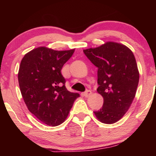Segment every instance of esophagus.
Here are the masks:
<instances>
[{
  "mask_svg": "<svg viewBox=\"0 0 156 156\" xmlns=\"http://www.w3.org/2000/svg\"><path fill=\"white\" fill-rule=\"evenodd\" d=\"M91 94H92V92L90 90H87L86 91H84V96L85 97H90V96L91 95Z\"/></svg>",
  "mask_w": 156,
  "mask_h": 156,
  "instance_id": "esophagus-1",
  "label": "esophagus"
}]
</instances>
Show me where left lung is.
Returning a JSON list of instances; mask_svg holds the SVG:
<instances>
[{"mask_svg":"<svg viewBox=\"0 0 156 156\" xmlns=\"http://www.w3.org/2000/svg\"><path fill=\"white\" fill-rule=\"evenodd\" d=\"M83 52L98 68L97 90L104 98L103 106L94 114L102 123H116L135 97L139 81L135 57L126 46L112 42Z\"/></svg>","mask_w":156,"mask_h":156,"instance_id":"obj_1","label":"left lung"}]
</instances>
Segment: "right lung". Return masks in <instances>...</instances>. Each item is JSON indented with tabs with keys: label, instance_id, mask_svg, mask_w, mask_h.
<instances>
[{
	"label": "right lung",
	"instance_id": "obj_1",
	"mask_svg": "<svg viewBox=\"0 0 156 156\" xmlns=\"http://www.w3.org/2000/svg\"><path fill=\"white\" fill-rule=\"evenodd\" d=\"M74 52L40 47L27 53L20 62L18 82L25 103L32 114L50 126L65 121L74 100L80 97L66 89L61 73Z\"/></svg>",
	"mask_w": 156,
	"mask_h": 156
}]
</instances>
